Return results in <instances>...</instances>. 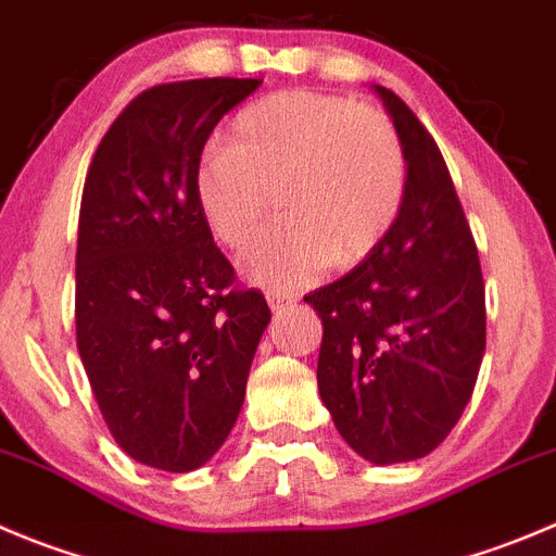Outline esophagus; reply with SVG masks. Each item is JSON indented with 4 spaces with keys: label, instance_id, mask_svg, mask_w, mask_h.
I'll return each mask as SVG.
<instances>
[{
    "label": "esophagus",
    "instance_id": "obj_1",
    "mask_svg": "<svg viewBox=\"0 0 556 556\" xmlns=\"http://www.w3.org/2000/svg\"><path fill=\"white\" fill-rule=\"evenodd\" d=\"M267 305L275 311V314H278V311H283L292 305V298H289V294H281V292H267Z\"/></svg>",
    "mask_w": 556,
    "mask_h": 556
}]
</instances>
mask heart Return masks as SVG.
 Segmentation results:
<instances>
[{"label":"heart","mask_w":556,"mask_h":556,"mask_svg":"<svg viewBox=\"0 0 556 556\" xmlns=\"http://www.w3.org/2000/svg\"><path fill=\"white\" fill-rule=\"evenodd\" d=\"M278 190V231L240 258L269 292H294L366 258L393 229L406 161L382 114L338 94L287 89L235 116L229 147L204 152L193 172L195 207L218 242L245 248Z\"/></svg>","instance_id":"obj_1"}]
</instances>
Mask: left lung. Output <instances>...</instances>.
Returning a JSON list of instances; mask_svg holds the SVG:
<instances>
[{
  "mask_svg": "<svg viewBox=\"0 0 556 556\" xmlns=\"http://www.w3.org/2000/svg\"><path fill=\"white\" fill-rule=\"evenodd\" d=\"M377 92L404 150V204L384 240L305 303L325 330L321 401L346 445L384 467L440 447L472 399L485 289L440 147L399 94Z\"/></svg>",
  "mask_w": 556,
  "mask_h": 556,
  "instance_id": "left-lung-1",
  "label": "left lung"
}]
</instances>
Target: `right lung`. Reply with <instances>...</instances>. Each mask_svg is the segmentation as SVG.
<instances>
[{
    "label": "right lung",
    "instance_id": "right-lung-1",
    "mask_svg": "<svg viewBox=\"0 0 556 556\" xmlns=\"http://www.w3.org/2000/svg\"><path fill=\"white\" fill-rule=\"evenodd\" d=\"M258 84L147 89L116 116L84 182L78 354L116 445L163 472H193L218 453L269 325L267 300L235 287L193 195L210 134Z\"/></svg>",
    "mask_w": 556,
    "mask_h": 556
}]
</instances>
